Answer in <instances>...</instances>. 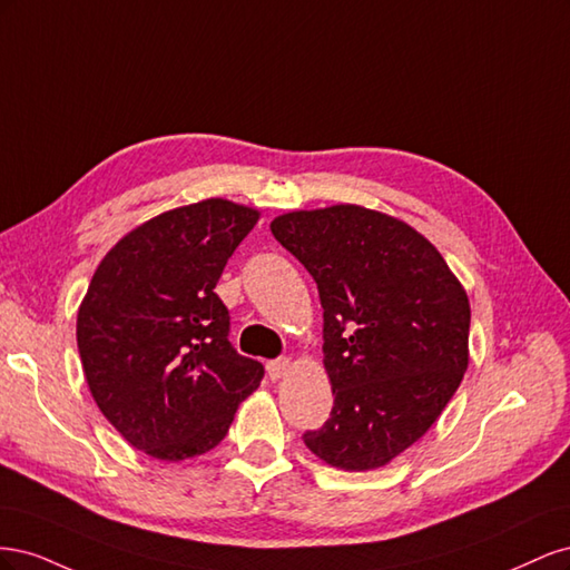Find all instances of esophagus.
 I'll return each mask as SVG.
<instances>
[{
	"label": "esophagus",
	"instance_id": "esophagus-1",
	"mask_svg": "<svg viewBox=\"0 0 570 570\" xmlns=\"http://www.w3.org/2000/svg\"><path fill=\"white\" fill-rule=\"evenodd\" d=\"M289 366H292L289 358H273V361H268V364H266L268 377H271V381H281V377L287 375Z\"/></svg>",
	"mask_w": 570,
	"mask_h": 570
}]
</instances>
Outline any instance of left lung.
<instances>
[{
    "mask_svg": "<svg viewBox=\"0 0 570 570\" xmlns=\"http://www.w3.org/2000/svg\"><path fill=\"white\" fill-rule=\"evenodd\" d=\"M312 273L335 404L304 444L344 471H371L421 440L469 368V297L428 239L381 212L337 204L271 223Z\"/></svg>",
    "mask_w": 570,
    "mask_h": 570,
    "instance_id": "1",
    "label": "left lung"
}]
</instances>
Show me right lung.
Masks as SVG:
<instances>
[{"label": "right lung", "mask_w": 570, "mask_h": 570, "mask_svg": "<svg viewBox=\"0 0 570 570\" xmlns=\"http://www.w3.org/2000/svg\"><path fill=\"white\" fill-rule=\"evenodd\" d=\"M258 212L204 199L142 223L101 258L78 312V352L99 411L161 461L226 438L264 366L230 344L214 292Z\"/></svg>", "instance_id": "1"}]
</instances>
